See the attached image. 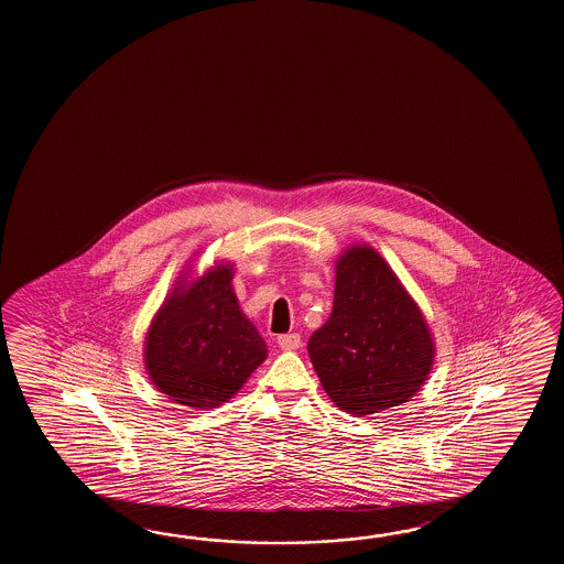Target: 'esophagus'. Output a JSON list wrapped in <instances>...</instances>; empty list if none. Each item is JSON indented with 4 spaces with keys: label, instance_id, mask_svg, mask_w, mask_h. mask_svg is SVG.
<instances>
[{
    "label": "esophagus",
    "instance_id": "34e87169",
    "mask_svg": "<svg viewBox=\"0 0 564 564\" xmlns=\"http://www.w3.org/2000/svg\"><path fill=\"white\" fill-rule=\"evenodd\" d=\"M300 335L296 333H290V335H280L278 336V347L282 348V350H296L300 347Z\"/></svg>",
    "mask_w": 564,
    "mask_h": 564
}]
</instances>
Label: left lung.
<instances>
[{
	"mask_svg": "<svg viewBox=\"0 0 564 564\" xmlns=\"http://www.w3.org/2000/svg\"><path fill=\"white\" fill-rule=\"evenodd\" d=\"M335 304L308 340L314 371L355 417L409 401L432 372L435 345L420 306L371 246L336 260Z\"/></svg>",
	"mask_w": 564,
	"mask_h": 564,
	"instance_id": "obj_1",
	"label": "left lung"
}]
</instances>
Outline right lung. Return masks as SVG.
Masks as SVG:
<instances>
[{
  "label": "right lung",
  "mask_w": 564,
  "mask_h": 564,
  "mask_svg": "<svg viewBox=\"0 0 564 564\" xmlns=\"http://www.w3.org/2000/svg\"><path fill=\"white\" fill-rule=\"evenodd\" d=\"M231 278V265L216 264L189 284L180 280L149 326V379L180 405H224L268 357L264 338L241 312Z\"/></svg>",
  "instance_id": "right-lung-1"
}]
</instances>
